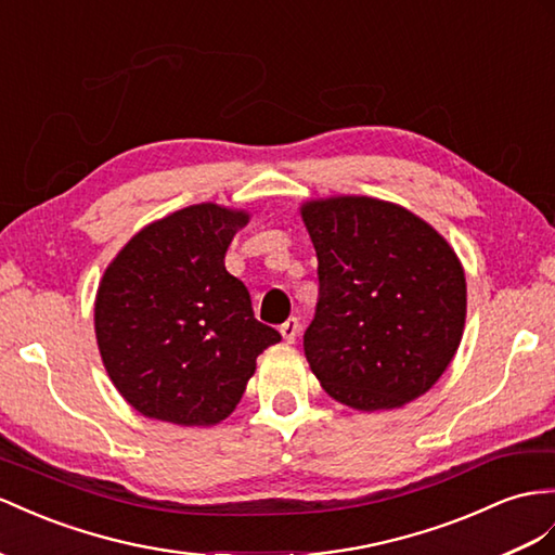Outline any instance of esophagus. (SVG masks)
<instances>
[{
  "instance_id": "esophagus-1",
  "label": "esophagus",
  "mask_w": 555,
  "mask_h": 555,
  "mask_svg": "<svg viewBox=\"0 0 555 555\" xmlns=\"http://www.w3.org/2000/svg\"><path fill=\"white\" fill-rule=\"evenodd\" d=\"M297 333H300V319H297V317H291V319H286V323H281V335L288 345L295 343Z\"/></svg>"
}]
</instances>
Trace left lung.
<instances>
[{
	"instance_id": "left-lung-1",
	"label": "left lung",
	"mask_w": 555,
	"mask_h": 555,
	"mask_svg": "<svg viewBox=\"0 0 555 555\" xmlns=\"http://www.w3.org/2000/svg\"><path fill=\"white\" fill-rule=\"evenodd\" d=\"M319 260L305 357L335 401L389 410L429 391L460 347L466 281L434 227L379 198L311 202Z\"/></svg>"
}]
</instances>
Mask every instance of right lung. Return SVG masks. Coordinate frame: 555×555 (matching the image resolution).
<instances>
[{
  "instance_id": "add662e5",
  "label": "right lung",
  "mask_w": 555,
  "mask_h": 555,
  "mask_svg": "<svg viewBox=\"0 0 555 555\" xmlns=\"http://www.w3.org/2000/svg\"><path fill=\"white\" fill-rule=\"evenodd\" d=\"M244 210L182 208L138 232L107 267L95 337L107 375L138 413L182 426L232 413L255 359L281 343L224 269Z\"/></svg>"
}]
</instances>
